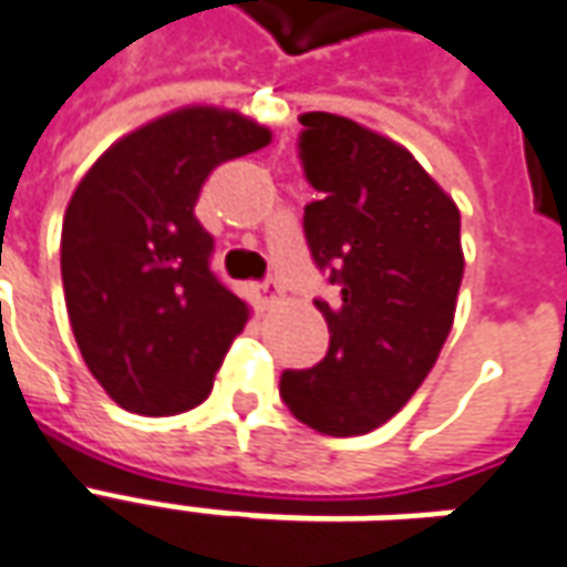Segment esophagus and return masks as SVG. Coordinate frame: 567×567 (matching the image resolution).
<instances>
[{
  "label": "esophagus",
  "mask_w": 567,
  "mask_h": 567,
  "mask_svg": "<svg viewBox=\"0 0 567 567\" xmlns=\"http://www.w3.org/2000/svg\"><path fill=\"white\" fill-rule=\"evenodd\" d=\"M262 305L265 308H277V305H284V290H280V284H277L275 277H268L262 284Z\"/></svg>",
  "instance_id": "34e87169"
}]
</instances>
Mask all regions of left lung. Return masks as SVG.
<instances>
[{"label": "left lung", "mask_w": 567, "mask_h": 567, "mask_svg": "<svg viewBox=\"0 0 567 567\" xmlns=\"http://www.w3.org/2000/svg\"><path fill=\"white\" fill-rule=\"evenodd\" d=\"M299 158L320 200L305 238L339 287L315 299L327 357L287 369L280 396L327 436H360L403 409L443 351L464 277L461 213L412 152L332 112H305Z\"/></svg>", "instance_id": "8db88e82"}]
</instances>
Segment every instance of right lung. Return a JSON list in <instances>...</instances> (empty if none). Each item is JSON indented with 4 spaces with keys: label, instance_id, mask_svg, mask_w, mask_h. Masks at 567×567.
I'll list each match as a JSON object with an SVG mask.
<instances>
[{
    "label": "right lung",
    "instance_id": "add662e5",
    "mask_svg": "<svg viewBox=\"0 0 567 567\" xmlns=\"http://www.w3.org/2000/svg\"><path fill=\"white\" fill-rule=\"evenodd\" d=\"M268 143L240 112L183 106L112 143L72 192L60 235L72 336L127 412L179 415L210 396L250 308L210 271L195 204L213 167Z\"/></svg>",
    "mask_w": 567,
    "mask_h": 567
}]
</instances>
